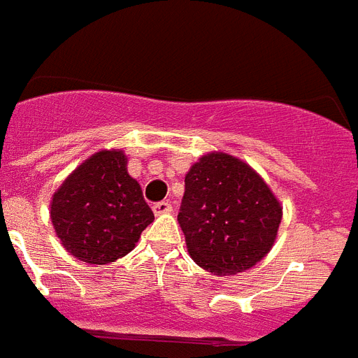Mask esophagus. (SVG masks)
<instances>
[{"mask_svg": "<svg viewBox=\"0 0 358 358\" xmlns=\"http://www.w3.org/2000/svg\"><path fill=\"white\" fill-rule=\"evenodd\" d=\"M152 208H153V214L155 215L168 214V212H172V203H170V201H159V203H155Z\"/></svg>", "mask_w": 358, "mask_h": 358, "instance_id": "1", "label": "esophagus"}]
</instances>
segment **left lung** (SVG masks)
Instances as JSON below:
<instances>
[{
	"label": "left lung",
	"instance_id": "8db88e82",
	"mask_svg": "<svg viewBox=\"0 0 358 358\" xmlns=\"http://www.w3.org/2000/svg\"><path fill=\"white\" fill-rule=\"evenodd\" d=\"M177 220L194 262L229 276L250 268L271 250L282 206L249 164L210 153L186 173Z\"/></svg>",
	"mask_w": 358,
	"mask_h": 358
}]
</instances>
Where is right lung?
Listing matches in <instances>:
<instances>
[{
	"mask_svg": "<svg viewBox=\"0 0 358 358\" xmlns=\"http://www.w3.org/2000/svg\"><path fill=\"white\" fill-rule=\"evenodd\" d=\"M122 152H99L82 162L52 197L51 220L67 252L106 265L135 247L153 221Z\"/></svg>",
	"mask_w": 358,
	"mask_h": 358,
	"instance_id": "right-lung-1",
	"label": "right lung"
}]
</instances>
